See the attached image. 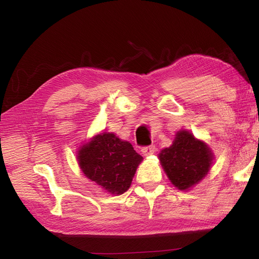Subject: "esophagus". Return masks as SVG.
<instances>
[{
  "instance_id": "34e87169",
  "label": "esophagus",
  "mask_w": 259,
  "mask_h": 259,
  "mask_svg": "<svg viewBox=\"0 0 259 259\" xmlns=\"http://www.w3.org/2000/svg\"><path fill=\"white\" fill-rule=\"evenodd\" d=\"M142 153H143L144 156H150L152 154H154V153H155V146L151 145V146L143 147L142 148Z\"/></svg>"
}]
</instances>
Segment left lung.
<instances>
[{
	"label": "left lung",
	"instance_id": "8db88e82",
	"mask_svg": "<svg viewBox=\"0 0 259 259\" xmlns=\"http://www.w3.org/2000/svg\"><path fill=\"white\" fill-rule=\"evenodd\" d=\"M162 168L178 190L186 191L202 181L212 164L213 154L207 144L190 131L176 134L172 145L159 154Z\"/></svg>",
	"mask_w": 259,
	"mask_h": 259
}]
</instances>
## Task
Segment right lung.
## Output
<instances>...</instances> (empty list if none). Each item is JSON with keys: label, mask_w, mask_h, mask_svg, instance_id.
Masks as SVG:
<instances>
[{"label": "right lung", "mask_w": 259, "mask_h": 259, "mask_svg": "<svg viewBox=\"0 0 259 259\" xmlns=\"http://www.w3.org/2000/svg\"><path fill=\"white\" fill-rule=\"evenodd\" d=\"M77 161L87 178L111 194L120 195L128 191L143 156L129 142L103 133L78 150Z\"/></svg>", "instance_id": "1"}]
</instances>
